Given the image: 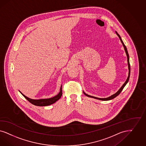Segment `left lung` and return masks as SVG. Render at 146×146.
<instances>
[{"label": "left lung", "mask_w": 146, "mask_h": 146, "mask_svg": "<svg viewBox=\"0 0 146 146\" xmlns=\"http://www.w3.org/2000/svg\"><path fill=\"white\" fill-rule=\"evenodd\" d=\"M115 32L116 33V35H117V36H119V38H120V39L121 40V42H122V45H123V47H124V49H125V52H126V55H127V62H128V70H129L128 76V78H127V80H126V81H125V82L123 84V85L122 86V87H121L119 89V90L117 91L116 93L114 94L113 95L111 96H110V97H108V98H96V97H95V96H93L88 95V94H87L86 93H85L84 92H84V94H85L86 96H88V97H90V98H94V99H98V100H111V99H113L115 98L117 96L120 94L121 92L122 91V90L123 89L124 87L126 86V84H127V82H128V81H129V77H130V73H131V66H130V63H129V54H128V51H127V48H126V46L125 45V44H124L123 42L122 41V40L121 39V38L120 36V35L117 33V32H116V31Z\"/></svg>", "instance_id": "8db88e82"}]
</instances>
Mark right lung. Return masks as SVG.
I'll list each match as a JSON object with an SVG mask.
<instances>
[{
  "label": "right lung",
  "instance_id": "obj_1",
  "mask_svg": "<svg viewBox=\"0 0 146 146\" xmlns=\"http://www.w3.org/2000/svg\"><path fill=\"white\" fill-rule=\"evenodd\" d=\"M20 92V93L25 97L26 99H27L32 104H33L35 106H46L52 105V104L55 103L56 101L58 100L60 98L61 96H62V85L61 86L60 90L59 93L55 96H54L53 98H50L49 99H39V100L31 99L30 98L26 96L25 95H24L21 92Z\"/></svg>",
  "mask_w": 146,
  "mask_h": 146
}]
</instances>
